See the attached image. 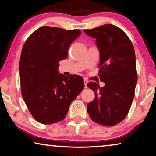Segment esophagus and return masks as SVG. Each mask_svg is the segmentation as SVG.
<instances>
[{"instance_id":"34e87169","label":"esophagus","mask_w":156,"mask_h":156,"mask_svg":"<svg viewBox=\"0 0 156 156\" xmlns=\"http://www.w3.org/2000/svg\"><path fill=\"white\" fill-rule=\"evenodd\" d=\"M87 83H88V80H86V79H84V87L87 88Z\"/></svg>"}]
</instances>
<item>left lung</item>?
I'll use <instances>...</instances> for the list:
<instances>
[{
    "label": "left lung",
    "mask_w": 156,
    "mask_h": 156,
    "mask_svg": "<svg viewBox=\"0 0 156 156\" xmlns=\"http://www.w3.org/2000/svg\"><path fill=\"white\" fill-rule=\"evenodd\" d=\"M84 31L96 39L100 80L105 84L103 87L95 82L87 84L95 94L87 113L99 125H115L127 115L134 98L138 78L133 44L121 29L111 24Z\"/></svg>",
    "instance_id": "left-lung-1"
}]
</instances>
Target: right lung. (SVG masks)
<instances>
[{
    "label": "right lung",
    "instance_id": "right-lung-1",
    "mask_svg": "<svg viewBox=\"0 0 156 156\" xmlns=\"http://www.w3.org/2000/svg\"><path fill=\"white\" fill-rule=\"evenodd\" d=\"M80 34L79 30L43 26L23 45L19 63L21 94L34 119L44 125L64 119L84 87L81 76L58 72L59 61L67 58L71 43Z\"/></svg>",
    "mask_w": 156,
    "mask_h": 156
}]
</instances>
